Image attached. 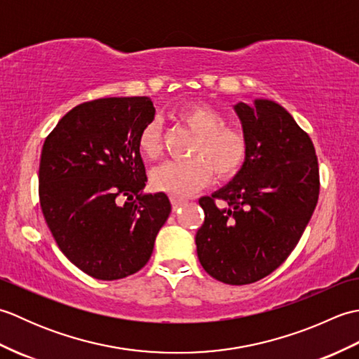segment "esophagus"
Instances as JSON below:
<instances>
[{"mask_svg":"<svg viewBox=\"0 0 359 359\" xmlns=\"http://www.w3.org/2000/svg\"><path fill=\"white\" fill-rule=\"evenodd\" d=\"M187 203V201L184 199H177V197H171V205H172V210L177 211L179 208L184 207V205Z\"/></svg>","mask_w":359,"mask_h":359,"instance_id":"esophagus-1","label":"esophagus"}]
</instances>
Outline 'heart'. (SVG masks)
Returning a JSON list of instances; mask_svg holds the SVG:
<instances>
[{
    "instance_id": "obj_1",
    "label": "heart",
    "mask_w": 359,
    "mask_h": 359,
    "mask_svg": "<svg viewBox=\"0 0 359 359\" xmlns=\"http://www.w3.org/2000/svg\"><path fill=\"white\" fill-rule=\"evenodd\" d=\"M175 118L196 133L189 149L191 158L168 162L151 172V185L172 197H187L210 182L215 172L219 182L236 177L248 160V137L239 126L226 125V117L210 104H187ZM139 149L151 160L162 154V129L151 120L139 134Z\"/></svg>"
}]
</instances>
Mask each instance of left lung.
Listing matches in <instances>:
<instances>
[{"mask_svg": "<svg viewBox=\"0 0 359 359\" xmlns=\"http://www.w3.org/2000/svg\"><path fill=\"white\" fill-rule=\"evenodd\" d=\"M250 143L231 184L199 201L197 256L210 276L245 285L269 276L299 242L319 196L313 142L280 104H236ZM219 205H217V203Z\"/></svg>", "mask_w": 359, "mask_h": 359, "instance_id": "left-lung-1", "label": "left lung"}]
</instances>
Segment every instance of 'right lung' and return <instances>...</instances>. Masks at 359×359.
<instances>
[{
  "instance_id": "obj_1",
  "label": "right lung",
  "mask_w": 359,
  "mask_h": 359,
  "mask_svg": "<svg viewBox=\"0 0 359 359\" xmlns=\"http://www.w3.org/2000/svg\"><path fill=\"white\" fill-rule=\"evenodd\" d=\"M148 97L75 106L46 137L38 196L58 248L89 276L126 278L143 269L171 212L165 193L142 194V128L154 120Z\"/></svg>"
}]
</instances>
